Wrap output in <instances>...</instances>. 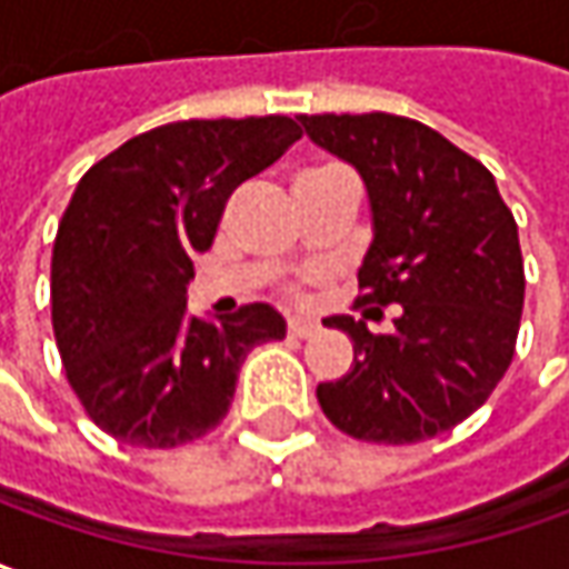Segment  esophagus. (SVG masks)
<instances>
[{
  "label": "esophagus",
  "instance_id": "esophagus-1",
  "mask_svg": "<svg viewBox=\"0 0 569 569\" xmlns=\"http://www.w3.org/2000/svg\"><path fill=\"white\" fill-rule=\"evenodd\" d=\"M286 330H289L292 337H311V333L318 330V321H311V318H289V321H286Z\"/></svg>",
  "mask_w": 569,
  "mask_h": 569
}]
</instances>
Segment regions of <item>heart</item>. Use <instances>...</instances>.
<instances>
[{
    "label": "heart",
    "instance_id": "1",
    "mask_svg": "<svg viewBox=\"0 0 569 569\" xmlns=\"http://www.w3.org/2000/svg\"><path fill=\"white\" fill-rule=\"evenodd\" d=\"M315 172H327V169H315ZM305 176H311V172H305Z\"/></svg>",
    "mask_w": 569,
    "mask_h": 569
}]
</instances>
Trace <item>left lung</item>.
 <instances>
[{
	"label": "left lung",
	"mask_w": 569,
	"mask_h": 569,
	"mask_svg": "<svg viewBox=\"0 0 569 569\" xmlns=\"http://www.w3.org/2000/svg\"><path fill=\"white\" fill-rule=\"evenodd\" d=\"M305 134L362 176L375 239L356 305L393 333L333 315L352 340L340 381L318 383L323 416L349 438L416 443L450 431L513 362L526 296L517 220L495 176L435 128L390 112L299 116Z\"/></svg>",
	"instance_id": "8db88e82"
}]
</instances>
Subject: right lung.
<instances>
[{
  "label": "right lung",
  "mask_w": 569,
  "mask_h": 569,
  "mask_svg": "<svg viewBox=\"0 0 569 569\" xmlns=\"http://www.w3.org/2000/svg\"><path fill=\"white\" fill-rule=\"evenodd\" d=\"M302 138L289 116L150 128L84 172L52 246V330L71 390L116 441L169 450L229 412L254 346L286 321L254 302L188 315L194 258L236 188Z\"/></svg>",
  "instance_id": "right-lung-1"
}]
</instances>
